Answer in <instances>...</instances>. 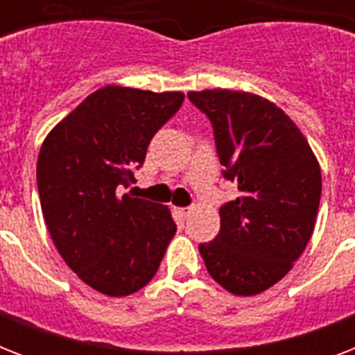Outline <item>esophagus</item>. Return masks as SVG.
<instances>
[{"mask_svg": "<svg viewBox=\"0 0 355 355\" xmlns=\"http://www.w3.org/2000/svg\"><path fill=\"white\" fill-rule=\"evenodd\" d=\"M191 211H193V208H191V206H188V208H177V214L180 217H184V219H188Z\"/></svg>", "mask_w": 355, "mask_h": 355, "instance_id": "34e87169", "label": "esophagus"}]
</instances>
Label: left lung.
Returning a JSON list of instances; mask_svg holds the SVG:
<instances>
[{
  "label": "left lung",
  "instance_id": "obj_1",
  "mask_svg": "<svg viewBox=\"0 0 355 355\" xmlns=\"http://www.w3.org/2000/svg\"><path fill=\"white\" fill-rule=\"evenodd\" d=\"M214 127L225 178L239 197L221 206V230L199 252L227 291L252 297L291 270L313 234L319 162L282 108L248 92H189Z\"/></svg>",
  "mask_w": 355,
  "mask_h": 355
}]
</instances>
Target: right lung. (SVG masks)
Returning a JSON list of instances; mask_svg holds the SVG:
<instances>
[{
  "label": "right lung",
  "instance_id": "right-lung-1",
  "mask_svg": "<svg viewBox=\"0 0 355 355\" xmlns=\"http://www.w3.org/2000/svg\"><path fill=\"white\" fill-rule=\"evenodd\" d=\"M182 101V92L108 85L42 144L36 184L47 230L69 269L103 295L147 286L177 232L167 206L119 191L136 182L147 145Z\"/></svg>",
  "mask_w": 355,
  "mask_h": 355
}]
</instances>
